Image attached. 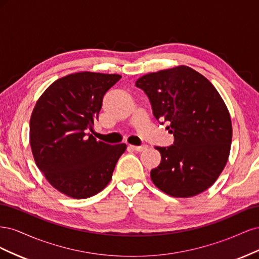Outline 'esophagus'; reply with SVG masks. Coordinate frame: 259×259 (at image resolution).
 <instances>
[{"label":"esophagus","mask_w":259,"mask_h":259,"mask_svg":"<svg viewBox=\"0 0 259 259\" xmlns=\"http://www.w3.org/2000/svg\"><path fill=\"white\" fill-rule=\"evenodd\" d=\"M132 149H134L135 151H138V152H142V151H145L147 150L148 146L147 145H142V146H131Z\"/></svg>","instance_id":"esophagus-1"}]
</instances>
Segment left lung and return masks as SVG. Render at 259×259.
<instances>
[{
  "instance_id": "left-lung-1",
  "label": "left lung",
  "mask_w": 259,
  "mask_h": 259,
  "mask_svg": "<svg viewBox=\"0 0 259 259\" xmlns=\"http://www.w3.org/2000/svg\"><path fill=\"white\" fill-rule=\"evenodd\" d=\"M160 124L167 123L174 144L155 147L161 163L151 169L153 184L175 198L197 195L215 183L228 160L232 125L224 100L206 77L179 66L136 81Z\"/></svg>"
}]
</instances>
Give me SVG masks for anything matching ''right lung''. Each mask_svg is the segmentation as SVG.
Segmentation results:
<instances>
[{"label": "right lung", "instance_id": "obj_1", "mask_svg": "<svg viewBox=\"0 0 259 259\" xmlns=\"http://www.w3.org/2000/svg\"><path fill=\"white\" fill-rule=\"evenodd\" d=\"M119 74L77 72L55 81L37 100L30 119L36 165L58 191L74 199L93 197L109 184L126 145L98 142L92 130L107 91Z\"/></svg>", "mask_w": 259, "mask_h": 259}]
</instances>
